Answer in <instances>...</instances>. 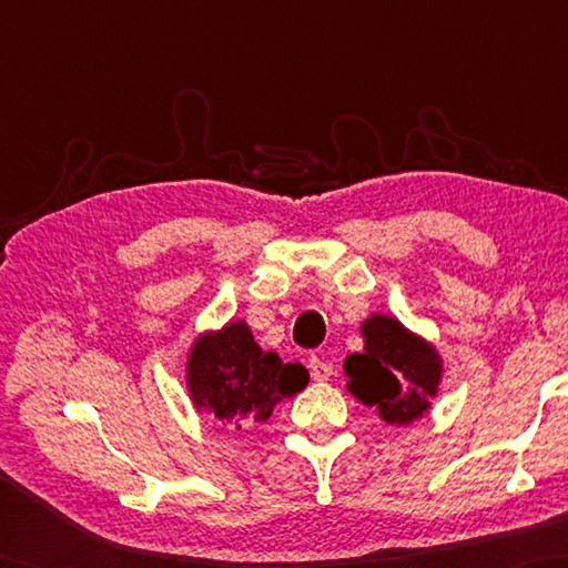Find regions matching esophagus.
Returning <instances> with one entry per match:
<instances>
[{
	"label": "esophagus",
	"mask_w": 568,
	"mask_h": 568,
	"mask_svg": "<svg viewBox=\"0 0 568 568\" xmlns=\"http://www.w3.org/2000/svg\"><path fill=\"white\" fill-rule=\"evenodd\" d=\"M332 371L334 368H332L329 361H324L320 356L310 358V373H312V378H315V381H327L332 376Z\"/></svg>",
	"instance_id": "esophagus-1"
}]
</instances>
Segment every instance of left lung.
<instances>
[{"label": "left lung", "instance_id": "1", "mask_svg": "<svg viewBox=\"0 0 568 568\" xmlns=\"http://www.w3.org/2000/svg\"><path fill=\"white\" fill-rule=\"evenodd\" d=\"M364 352L346 356V390L376 407L388 425L407 427L429 413L444 376L434 344L390 315H371L361 324Z\"/></svg>", "mask_w": 568, "mask_h": 568}]
</instances>
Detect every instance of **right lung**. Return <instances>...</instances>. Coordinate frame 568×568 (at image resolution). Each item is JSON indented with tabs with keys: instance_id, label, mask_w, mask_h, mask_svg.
I'll use <instances>...</instances> for the list:
<instances>
[{
	"instance_id": "obj_1",
	"label": "right lung",
	"mask_w": 568,
	"mask_h": 568,
	"mask_svg": "<svg viewBox=\"0 0 568 568\" xmlns=\"http://www.w3.org/2000/svg\"><path fill=\"white\" fill-rule=\"evenodd\" d=\"M307 381L305 366L283 364L277 354L263 352L244 320L202 332L185 364L187 393L197 413L236 429L268 419L273 407L305 390Z\"/></svg>"
}]
</instances>
